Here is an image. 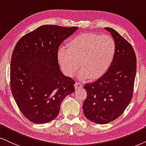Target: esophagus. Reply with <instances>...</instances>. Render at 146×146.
I'll use <instances>...</instances> for the list:
<instances>
[{
	"label": "esophagus",
	"mask_w": 146,
	"mask_h": 146,
	"mask_svg": "<svg viewBox=\"0 0 146 146\" xmlns=\"http://www.w3.org/2000/svg\"><path fill=\"white\" fill-rule=\"evenodd\" d=\"M83 87V85L81 84V83L79 82H76L75 84V90H77V89H79V88H82Z\"/></svg>",
	"instance_id": "esophagus-1"
}]
</instances>
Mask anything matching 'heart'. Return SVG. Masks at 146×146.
Here are the masks:
<instances>
[{"label": "heart", "instance_id": "b5f03b06", "mask_svg": "<svg viewBox=\"0 0 146 146\" xmlns=\"http://www.w3.org/2000/svg\"><path fill=\"white\" fill-rule=\"evenodd\" d=\"M67 48L58 50V60L66 75H75L80 63L79 77L96 79L108 71L113 61L116 45L112 37L95 33H84L68 42Z\"/></svg>", "mask_w": 146, "mask_h": 146}]
</instances>
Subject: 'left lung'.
Returning <instances> with one entry per match:
<instances>
[{
	"mask_svg": "<svg viewBox=\"0 0 146 146\" xmlns=\"http://www.w3.org/2000/svg\"><path fill=\"white\" fill-rule=\"evenodd\" d=\"M104 29L115 42V54L109 69L100 78L85 84L87 97L83 104L85 117L101 125L117 119L129 104L137 69L136 55L129 42L112 28Z\"/></svg>",
	"mask_w": 146,
	"mask_h": 146,
	"instance_id": "8db88e82",
	"label": "left lung"
}]
</instances>
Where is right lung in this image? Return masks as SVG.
Instances as JSON below:
<instances>
[{"instance_id": "right-lung-1", "label": "right lung", "mask_w": 146, "mask_h": 146, "mask_svg": "<svg viewBox=\"0 0 146 146\" xmlns=\"http://www.w3.org/2000/svg\"><path fill=\"white\" fill-rule=\"evenodd\" d=\"M77 27L42 25L16 44L11 62V90L22 114L31 122L54 120L64 98L75 92V82L63 75L58 47Z\"/></svg>"}]
</instances>
